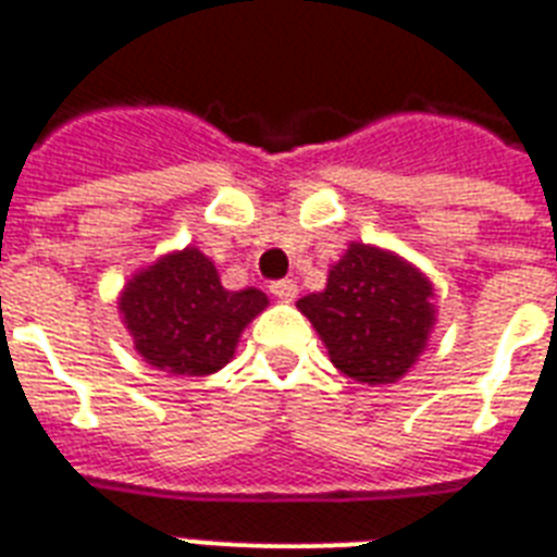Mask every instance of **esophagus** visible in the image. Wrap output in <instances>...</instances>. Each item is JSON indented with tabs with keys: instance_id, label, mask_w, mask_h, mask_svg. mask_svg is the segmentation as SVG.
<instances>
[{
	"instance_id": "34e87169",
	"label": "esophagus",
	"mask_w": 557,
	"mask_h": 557,
	"mask_svg": "<svg viewBox=\"0 0 557 557\" xmlns=\"http://www.w3.org/2000/svg\"><path fill=\"white\" fill-rule=\"evenodd\" d=\"M271 295L283 304H292L297 297V283L295 280H277V283H271Z\"/></svg>"
}]
</instances>
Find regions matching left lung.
Returning <instances> with one entry per match:
<instances>
[{"label": "left lung", "instance_id": "1", "mask_svg": "<svg viewBox=\"0 0 557 557\" xmlns=\"http://www.w3.org/2000/svg\"><path fill=\"white\" fill-rule=\"evenodd\" d=\"M433 283L419 265L379 245L349 243L326 288L297 300L347 379L381 387L413 370L436 323Z\"/></svg>", "mask_w": 557, "mask_h": 557}]
</instances>
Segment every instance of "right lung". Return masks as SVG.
I'll return each mask as SVG.
<instances>
[{"mask_svg": "<svg viewBox=\"0 0 557 557\" xmlns=\"http://www.w3.org/2000/svg\"><path fill=\"white\" fill-rule=\"evenodd\" d=\"M269 309L260 288L227 292L210 257L187 245L126 280L117 312L135 352L170 375H210L234 358L245 326Z\"/></svg>", "mask_w": 557, "mask_h": 557, "instance_id": "right-lung-1", "label": "right lung"}]
</instances>
